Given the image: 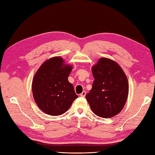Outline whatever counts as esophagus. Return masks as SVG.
<instances>
[{"label":"esophagus","instance_id":"obj_1","mask_svg":"<svg viewBox=\"0 0 155 155\" xmlns=\"http://www.w3.org/2000/svg\"><path fill=\"white\" fill-rule=\"evenodd\" d=\"M81 95V96H82V97H84L85 96H86V92L85 91H83L82 92L81 94H80Z\"/></svg>","mask_w":155,"mask_h":155}]
</instances>
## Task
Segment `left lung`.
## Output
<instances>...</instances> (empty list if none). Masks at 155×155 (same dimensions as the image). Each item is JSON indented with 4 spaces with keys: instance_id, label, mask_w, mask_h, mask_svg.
Listing matches in <instances>:
<instances>
[{
    "instance_id": "obj_1",
    "label": "left lung",
    "mask_w": 155,
    "mask_h": 155,
    "mask_svg": "<svg viewBox=\"0 0 155 155\" xmlns=\"http://www.w3.org/2000/svg\"><path fill=\"white\" fill-rule=\"evenodd\" d=\"M94 81L86 98L96 116L109 118L116 116L126 103L129 85L123 69L114 61L100 58L92 68Z\"/></svg>"
}]
</instances>
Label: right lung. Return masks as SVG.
Segmentation results:
<instances>
[{
    "instance_id": "add662e5",
    "label": "right lung",
    "mask_w": 155,
    "mask_h": 155,
    "mask_svg": "<svg viewBox=\"0 0 155 155\" xmlns=\"http://www.w3.org/2000/svg\"><path fill=\"white\" fill-rule=\"evenodd\" d=\"M72 66L54 57L39 68L32 82L34 98L39 109L51 116L65 113L78 96L68 81Z\"/></svg>"
}]
</instances>
